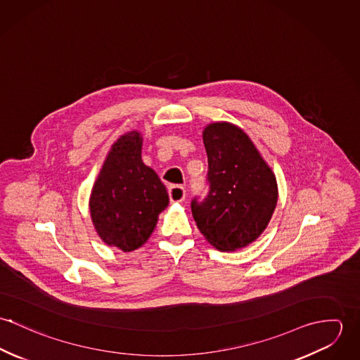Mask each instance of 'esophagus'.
<instances>
[{
	"instance_id": "1",
	"label": "esophagus",
	"mask_w": 360,
	"mask_h": 360,
	"mask_svg": "<svg viewBox=\"0 0 360 360\" xmlns=\"http://www.w3.org/2000/svg\"><path fill=\"white\" fill-rule=\"evenodd\" d=\"M170 202H183L186 200V190L181 186H170L167 188Z\"/></svg>"
}]
</instances>
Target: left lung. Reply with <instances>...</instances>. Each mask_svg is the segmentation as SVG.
<instances>
[{"mask_svg": "<svg viewBox=\"0 0 360 360\" xmlns=\"http://www.w3.org/2000/svg\"><path fill=\"white\" fill-rule=\"evenodd\" d=\"M209 194L191 210L206 241L223 252L240 251L266 230L278 200L271 167L241 127L213 122L204 127Z\"/></svg>", "mask_w": 360, "mask_h": 360, "instance_id": "left-lung-1", "label": "left lung"}]
</instances>
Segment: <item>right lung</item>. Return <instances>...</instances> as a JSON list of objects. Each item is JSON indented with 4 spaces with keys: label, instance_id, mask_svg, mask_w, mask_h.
<instances>
[{
    "label": "right lung",
    "instance_id": "add662e5",
    "mask_svg": "<svg viewBox=\"0 0 360 360\" xmlns=\"http://www.w3.org/2000/svg\"><path fill=\"white\" fill-rule=\"evenodd\" d=\"M139 130L122 134L108 151L90 194V214L109 247L131 252L147 243L169 204L166 187L143 162Z\"/></svg>",
    "mask_w": 360,
    "mask_h": 360
}]
</instances>
